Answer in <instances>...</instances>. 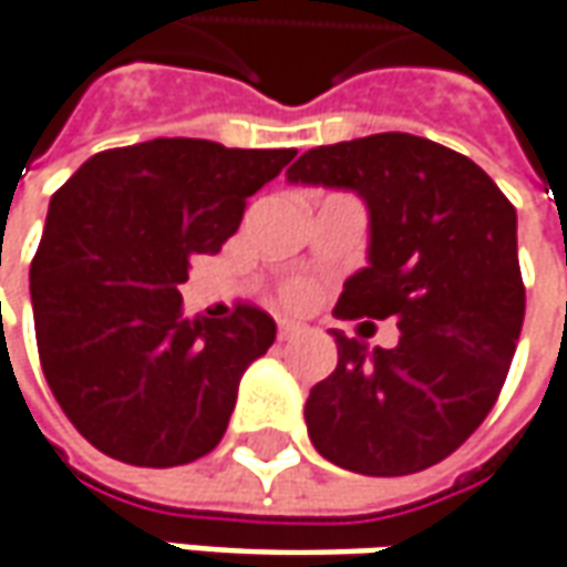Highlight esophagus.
I'll return each mask as SVG.
<instances>
[{
	"label": "esophagus",
	"instance_id": "34e87169",
	"mask_svg": "<svg viewBox=\"0 0 567 567\" xmlns=\"http://www.w3.org/2000/svg\"><path fill=\"white\" fill-rule=\"evenodd\" d=\"M301 332H305V323H298V320H279V339H295Z\"/></svg>",
	"mask_w": 567,
	"mask_h": 567
}]
</instances>
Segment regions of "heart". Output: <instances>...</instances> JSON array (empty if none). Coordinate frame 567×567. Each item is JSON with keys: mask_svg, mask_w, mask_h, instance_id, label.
Returning <instances> with one entry per match:
<instances>
[{"mask_svg": "<svg viewBox=\"0 0 567 567\" xmlns=\"http://www.w3.org/2000/svg\"><path fill=\"white\" fill-rule=\"evenodd\" d=\"M285 305H305L310 298V282H305V279H295V282L285 285L282 291Z\"/></svg>", "mask_w": 567, "mask_h": 567, "instance_id": "obj_1", "label": "heart"}]
</instances>
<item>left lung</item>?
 <instances>
[{
	"label": "left lung",
	"mask_w": 567,
	"mask_h": 567,
	"mask_svg": "<svg viewBox=\"0 0 567 567\" xmlns=\"http://www.w3.org/2000/svg\"><path fill=\"white\" fill-rule=\"evenodd\" d=\"M288 181L364 199L368 266L346 279L332 313L400 327L393 349L332 330L339 364L310 390V441L361 476L422 473L502 393L527 301L517 212L476 161L409 133L310 148Z\"/></svg>",
	"instance_id": "1"
}]
</instances>
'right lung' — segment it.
Segmentation results:
<instances>
[{
	"label": "right lung",
	"mask_w": 567,
	"mask_h": 567,
	"mask_svg": "<svg viewBox=\"0 0 567 567\" xmlns=\"http://www.w3.org/2000/svg\"><path fill=\"white\" fill-rule=\"evenodd\" d=\"M295 148L152 138L97 152L53 193L31 305L43 378L79 434L133 466H184L221 441L237 383L276 342L266 310L184 317L189 259L218 254L247 196Z\"/></svg>",
	"instance_id": "obj_1"
}]
</instances>
